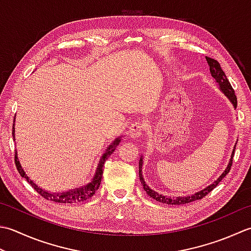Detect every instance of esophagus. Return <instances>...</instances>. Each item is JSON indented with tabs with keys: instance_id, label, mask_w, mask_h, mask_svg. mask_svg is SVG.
I'll return each instance as SVG.
<instances>
[{
	"instance_id": "esophagus-1",
	"label": "esophagus",
	"mask_w": 251,
	"mask_h": 251,
	"mask_svg": "<svg viewBox=\"0 0 251 251\" xmlns=\"http://www.w3.org/2000/svg\"><path fill=\"white\" fill-rule=\"evenodd\" d=\"M142 130H144V127H142V125L139 124V123L135 122V123H132V124L129 127L128 136L130 137V138L137 139V138H139V137L141 136Z\"/></svg>"
}]
</instances>
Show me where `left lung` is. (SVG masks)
I'll list each match as a JSON object with an SVG mask.
<instances>
[{
	"label": "left lung",
	"instance_id": "obj_1",
	"mask_svg": "<svg viewBox=\"0 0 251 251\" xmlns=\"http://www.w3.org/2000/svg\"><path fill=\"white\" fill-rule=\"evenodd\" d=\"M205 58H207V62L209 64V66H210L211 76H212L215 79V81L218 82L220 90L224 93L225 97H226L227 99L229 100V102L232 103L234 109H236L237 98H236V96H235L234 89L232 88V86H230V83L227 79L226 75H225V73L223 72L222 68H221L220 63L218 61L213 60V58H211V57H205ZM235 147H236V144H235V146H234V149H233L232 154H230V159L228 161V164L226 166V169L224 170L223 173L221 174L219 177L213 181L212 184H210L209 186H207V187L203 188L202 190L197 191V193H195L194 195L183 196V197H181V196H178V197H169V196L161 195V194L158 193V191H154L153 189H151L149 186L146 184V181L144 179V176H142V163H144V156H142V155L140 156V160H139V178H140V181H141L142 186H144V189H145L146 193L148 194L152 199L159 201V202L166 203V204H175V205L176 204L189 203V202H191V201L201 199V198H203L204 196H207L210 193V191H212L215 187H217L218 184L220 183L221 180H222V178H224L225 176H226V174L229 172L230 166H232V163H233V156H234V152H235Z\"/></svg>",
	"mask_w": 251,
	"mask_h": 251
}]
</instances>
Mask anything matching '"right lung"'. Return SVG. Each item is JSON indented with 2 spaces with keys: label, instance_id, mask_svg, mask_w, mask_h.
Here are the masks:
<instances>
[{
  "label": "right lung",
  "instance_id": "add662e5",
  "mask_svg": "<svg viewBox=\"0 0 251 251\" xmlns=\"http://www.w3.org/2000/svg\"><path fill=\"white\" fill-rule=\"evenodd\" d=\"M13 138L14 140H16L15 139V119L13 123ZM121 140H122V137L119 136L117 138H115L111 142V145L106 147L104 153L101 155L99 163L97 165L95 175H93V177L89 183H87L83 186H80V187L78 188L62 191V193H51V191L44 190L42 187H40V186H38L36 183H34V181L29 177L26 172H25L21 162H19L17 150H15V164H16V168L22 177L26 179L28 183L32 186V188H34V190H37V193L40 194L43 198H46L47 200L54 201V202H60V203H79V202H82V201H86L89 198H91L92 196L95 195L96 191L99 189L102 174H103V165H104L106 159L109 158L113 152H114L116 147L120 145Z\"/></svg>",
  "mask_w": 251,
  "mask_h": 251
}]
</instances>
